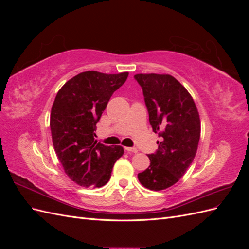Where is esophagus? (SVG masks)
I'll use <instances>...</instances> for the list:
<instances>
[{"mask_svg": "<svg viewBox=\"0 0 249 249\" xmlns=\"http://www.w3.org/2000/svg\"><path fill=\"white\" fill-rule=\"evenodd\" d=\"M124 148L126 152H129V153H134V154L138 153V149L136 147H124Z\"/></svg>", "mask_w": 249, "mask_h": 249, "instance_id": "esophagus-1", "label": "esophagus"}]
</instances>
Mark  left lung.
<instances>
[{
    "label": "left lung",
    "mask_w": 249,
    "mask_h": 249,
    "mask_svg": "<svg viewBox=\"0 0 249 249\" xmlns=\"http://www.w3.org/2000/svg\"><path fill=\"white\" fill-rule=\"evenodd\" d=\"M149 124L162 141L150 164L138 173L142 186L160 191L178 183L193 162L200 138V119L190 93L170 74L138 73Z\"/></svg>",
    "instance_id": "left-lung-1"
}]
</instances>
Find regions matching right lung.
Returning a JSON list of instances; mask_svg holds the SVG:
<instances>
[{
	"mask_svg": "<svg viewBox=\"0 0 249 249\" xmlns=\"http://www.w3.org/2000/svg\"><path fill=\"white\" fill-rule=\"evenodd\" d=\"M127 76L129 72H81L55 97L50 119L53 144L66 175L82 187L106 185L114 163L124 155L123 146L97 142L94 131L110 97Z\"/></svg>",
	"mask_w": 249,
	"mask_h": 249,
	"instance_id": "add662e5",
	"label": "right lung"
}]
</instances>
